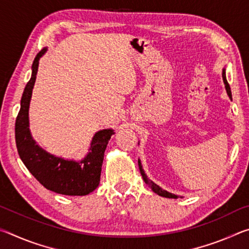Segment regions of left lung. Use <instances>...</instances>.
I'll return each mask as SVG.
<instances>
[{
	"instance_id": "8db88e82",
	"label": "left lung",
	"mask_w": 249,
	"mask_h": 249,
	"mask_svg": "<svg viewBox=\"0 0 249 249\" xmlns=\"http://www.w3.org/2000/svg\"><path fill=\"white\" fill-rule=\"evenodd\" d=\"M222 77H223V82H224L225 84V90H226V93L227 95H229V98L231 100V88H230V84L229 82H227L226 80V74H225V68L223 69V72H222ZM138 167H140V171H141V175L142 177V179H144L145 183L148 185V187L153 190L155 193H157L158 196H163V197H169V199H177L178 197V196L174 195V193L171 192H168L166 190H163L162 188H160L158 184H156L155 182H153V181L148 179V177H147V175L145 174L144 169H142V162H141V159H138Z\"/></svg>"
}]
</instances>
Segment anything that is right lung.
Segmentation results:
<instances>
[{
	"label": "right lung",
	"instance_id": "add662e5",
	"mask_svg": "<svg viewBox=\"0 0 249 249\" xmlns=\"http://www.w3.org/2000/svg\"><path fill=\"white\" fill-rule=\"evenodd\" d=\"M47 52L41 49L34 59L32 77L25 87L15 123L16 147L24 165L46 189L65 196H87L99 187L104 151L114 133L101 129L92 138L89 153L79 161L49 154L34 140L29 130V104L38 71L39 59Z\"/></svg>",
	"mask_w": 249,
	"mask_h": 249
}]
</instances>
